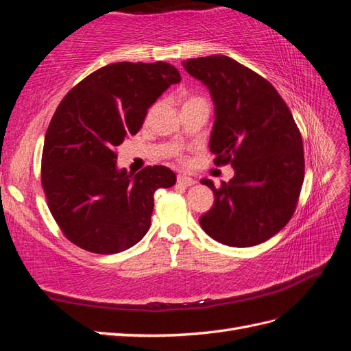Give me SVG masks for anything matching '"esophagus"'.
Here are the masks:
<instances>
[{
  "mask_svg": "<svg viewBox=\"0 0 351 351\" xmlns=\"http://www.w3.org/2000/svg\"><path fill=\"white\" fill-rule=\"evenodd\" d=\"M177 183L180 184V186H184V188H189V186L195 184V180H193L192 177H188V176H184V174H180V176L177 177Z\"/></svg>",
  "mask_w": 351,
  "mask_h": 351,
  "instance_id": "1",
  "label": "esophagus"
}]
</instances>
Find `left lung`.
<instances>
[{"instance_id": "obj_1", "label": "left lung", "mask_w": 351, "mask_h": 351, "mask_svg": "<svg viewBox=\"0 0 351 351\" xmlns=\"http://www.w3.org/2000/svg\"><path fill=\"white\" fill-rule=\"evenodd\" d=\"M215 104L210 152L216 165L231 163L234 177L216 189L215 204L199 217L219 243L247 247L281 231L298 206L303 177L302 135L274 85L227 56L183 61Z\"/></svg>"}]
</instances>
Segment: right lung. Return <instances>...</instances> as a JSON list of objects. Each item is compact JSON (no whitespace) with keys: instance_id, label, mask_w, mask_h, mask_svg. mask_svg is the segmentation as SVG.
I'll return each instance as SVG.
<instances>
[{"instance_id":"1","label":"right lung","mask_w":351,"mask_h":351,"mask_svg":"<svg viewBox=\"0 0 351 351\" xmlns=\"http://www.w3.org/2000/svg\"><path fill=\"white\" fill-rule=\"evenodd\" d=\"M180 80L162 61H123L93 72L61 100L45 135L42 186L53 219L76 246L117 254L149 231L154 192L174 186L176 174L162 165L128 174L117 168L115 149Z\"/></svg>"}]
</instances>
